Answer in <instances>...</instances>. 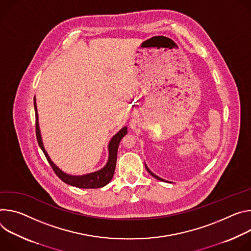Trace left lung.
Instances as JSON below:
<instances>
[{"instance_id":"1","label":"left lung","mask_w":251,"mask_h":251,"mask_svg":"<svg viewBox=\"0 0 251 251\" xmlns=\"http://www.w3.org/2000/svg\"><path fill=\"white\" fill-rule=\"evenodd\" d=\"M146 169H147V171H148V172H149V173H150V174H151V176H153V177H154V178H156V179H158V180H161V181H165V180H164V179H162V178H160V177H158V176H155V175H154V174H153V173H151V171H150V170H149V168H148V166H147V165H146Z\"/></svg>"}]
</instances>
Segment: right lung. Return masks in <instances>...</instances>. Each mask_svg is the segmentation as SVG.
I'll return each instance as SVG.
<instances>
[{
  "instance_id": "right-lung-1",
  "label": "right lung",
  "mask_w": 251,
  "mask_h": 251,
  "mask_svg": "<svg viewBox=\"0 0 251 251\" xmlns=\"http://www.w3.org/2000/svg\"><path fill=\"white\" fill-rule=\"evenodd\" d=\"M34 105H35V113H36V135H37V141L42 149L44 154L46 155L49 163L50 164L52 171L54 174L57 175L64 182L79 187V188H100L104 185H106L110 179L113 178L115 170H116V163H117V155H118V149L119 145L122 141V138L127 133V127L124 126L118 133H116L113 138H111L109 144H108V159L105 164L104 168L101 170L88 174L85 176H70L61 171L57 165H55L48 155L44 145L42 141V136H41V131H40V126H39V118H38V110H37V104H36V98L34 99Z\"/></svg>"
}]
</instances>
